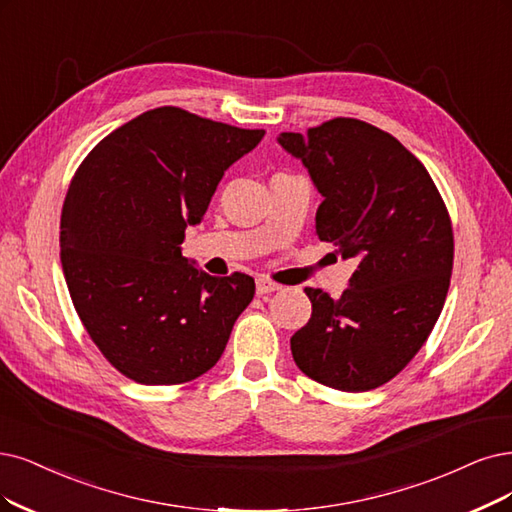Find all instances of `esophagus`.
Masks as SVG:
<instances>
[{"label":"esophagus","instance_id":"1","mask_svg":"<svg viewBox=\"0 0 512 512\" xmlns=\"http://www.w3.org/2000/svg\"><path fill=\"white\" fill-rule=\"evenodd\" d=\"M280 289L282 287L278 285V282H274L270 278H257V295H270V293H276Z\"/></svg>","mask_w":512,"mask_h":512}]
</instances>
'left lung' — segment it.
<instances>
[{
	"instance_id": "1",
	"label": "left lung",
	"mask_w": 512,
	"mask_h": 512,
	"mask_svg": "<svg viewBox=\"0 0 512 512\" xmlns=\"http://www.w3.org/2000/svg\"><path fill=\"white\" fill-rule=\"evenodd\" d=\"M278 143L325 196L316 236L358 261L339 299L306 287L312 316L291 337L293 358L318 384L373 390L409 365L441 316L453 268L447 206L424 164L363 120L333 118Z\"/></svg>"
}]
</instances>
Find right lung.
I'll return each mask as SVG.
<instances>
[{
    "instance_id": "add662e5",
    "label": "right lung",
    "mask_w": 512,
    "mask_h": 512,
    "mask_svg": "<svg viewBox=\"0 0 512 512\" xmlns=\"http://www.w3.org/2000/svg\"><path fill=\"white\" fill-rule=\"evenodd\" d=\"M263 135L168 105L109 132L75 170L61 213L63 274L94 346L128 380H196L251 304V276H208L179 244Z\"/></svg>"
}]
</instances>
